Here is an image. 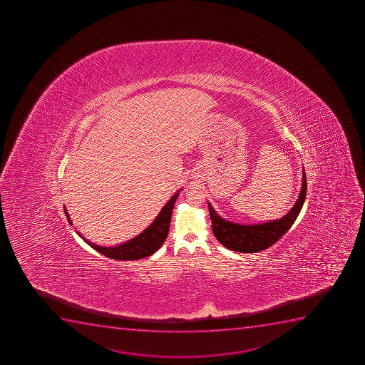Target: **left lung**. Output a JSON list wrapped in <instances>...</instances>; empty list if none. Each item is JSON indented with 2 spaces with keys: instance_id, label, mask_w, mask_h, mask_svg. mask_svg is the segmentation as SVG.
Listing matches in <instances>:
<instances>
[{
  "instance_id": "1",
  "label": "left lung",
  "mask_w": 365,
  "mask_h": 365,
  "mask_svg": "<svg viewBox=\"0 0 365 365\" xmlns=\"http://www.w3.org/2000/svg\"><path fill=\"white\" fill-rule=\"evenodd\" d=\"M306 194L307 180L306 173L303 170L302 187L299 199L290 212L278 220L258 225H239L225 220L220 215H217L212 205L208 202L214 235L225 247L232 251L244 253L259 252L262 250L274 245V242L279 240L288 232L289 228L292 227V225L295 222L296 217L301 212L306 200Z\"/></svg>"
}]
</instances>
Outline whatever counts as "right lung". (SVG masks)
<instances>
[{
	"instance_id": "obj_1",
	"label": "right lung",
	"mask_w": 365,
	"mask_h": 365,
	"mask_svg": "<svg viewBox=\"0 0 365 365\" xmlns=\"http://www.w3.org/2000/svg\"><path fill=\"white\" fill-rule=\"evenodd\" d=\"M180 190H178L169 200V202L163 207L162 210L159 212L158 217H155V221L145 231L141 232L140 235H137L135 238L130 239L123 244L106 247V246L96 245L94 242H89L88 239L82 237L80 232H77V235L82 237L88 245H91L98 252L102 253L103 256L112 258V259L134 260L151 256L157 250L160 249V246L165 242L168 233H169L173 205L176 202L177 196L180 195ZM64 212H66L69 224L73 226V221L70 220L69 213H68L66 206H64Z\"/></svg>"
}]
</instances>
